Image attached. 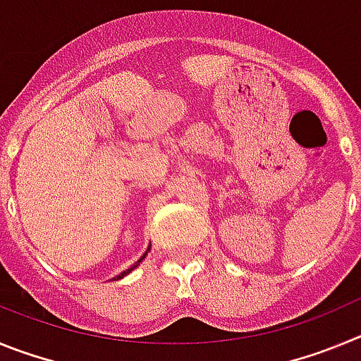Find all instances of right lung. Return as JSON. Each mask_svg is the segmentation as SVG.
<instances>
[{
  "mask_svg": "<svg viewBox=\"0 0 361 361\" xmlns=\"http://www.w3.org/2000/svg\"><path fill=\"white\" fill-rule=\"evenodd\" d=\"M148 251H149V247H148ZM145 257H146V253H145V255H142V257H141V258H139V260H137V262H135V264H133V266H132V267H130V269L123 271V273H121V275H117V276H116V279H117V280H121V279H123V276H126V275H128V273H132V271H133V269H135V267H137V266H139V264H141V262H142V260H145ZM116 279H114V280H116Z\"/></svg>",
  "mask_w": 361,
  "mask_h": 361,
  "instance_id": "1",
  "label": "right lung"
}]
</instances>
